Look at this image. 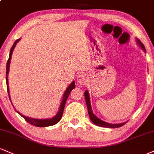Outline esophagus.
<instances>
[{"label": "esophagus", "instance_id": "1", "mask_svg": "<svg viewBox=\"0 0 154 154\" xmlns=\"http://www.w3.org/2000/svg\"><path fill=\"white\" fill-rule=\"evenodd\" d=\"M77 82L79 85H86L88 82V77L86 74H80L77 77Z\"/></svg>", "mask_w": 154, "mask_h": 154}]
</instances>
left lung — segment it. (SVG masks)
<instances>
[{
  "instance_id": "1",
  "label": "left lung",
  "mask_w": 154,
  "mask_h": 154,
  "mask_svg": "<svg viewBox=\"0 0 154 154\" xmlns=\"http://www.w3.org/2000/svg\"><path fill=\"white\" fill-rule=\"evenodd\" d=\"M136 43L143 50L144 52L146 53L145 47H144V45L143 44L142 42L137 38H136ZM85 100H86L87 107H88L89 116H90V120H92V123L95 124L96 125H98V126H100V127H104V128H119V127L123 126V125H125V124L126 123V122H125V123H121L112 124V123H107V122H105L103 121V120L100 119V118H97V116L93 113V112H92L91 103H90V94H89L88 90H86V91L85 92Z\"/></svg>"
}]
</instances>
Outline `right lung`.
Returning <instances> with one entry per match:
<instances>
[{
  "label": "right lung",
  "instance_id": "obj_1",
  "mask_svg": "<svg viewBox=\"0 0 154 154\" xmlns=\"http://www.w3.org/2000/svg\"><path fill=\"white\" fill-rule=\"evenodd\" d=\"M21 38H18L14 42V44H13L11 49L10 50V54H9V58L8 62H7V64H6V85H7V90H8V96H9V99L11 100V97H10V92H9V87H8V72H9V68H10V64H11V57H12V53L14 51V49L16 47V44L19 42ZM74 88H75V81H73L71 84H70L69 86L67 87V88L66 89L65 92H64V95H63V98H62V100L61 102V105L59 106V110L57 112V113L55 115V116H54L53 118H47V119H37V118H30V117H27V116H23L22 115L21 112H18L15 109V110L18 112L21 117H23L24 119H25L28 123H31V125H35V126L37 127H47V126H51V125H54L55 124H57V123H59V120H61V118L62 117V115H63V111H64V106H65V103L66 100H67L68 97H69L70 92ZM11 104H12V102H11ZM14 106V105H13Z\"/></svg>",
  "mask_w": 154,
  "mask_h": 154
}]
</instances>
